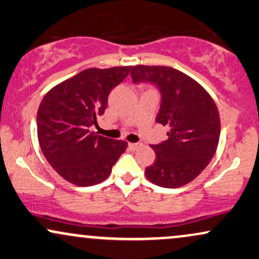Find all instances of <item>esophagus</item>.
Segmentation results:
<instances>
[{
    "label": "esophagus",
    "instance_id": "1",
    "mask_svg": "<svg viewBox=\"0 0 259 259\" xmlns=\"http://www.w3.org/2000/svg\"><path fill=\"white\" fill-rule=\"evenodd\" d=\"M142 143H129V148L132 149V151H138L139 148H141Z\"/></svg>",
    "mask_w": 259,
    "mask_h": 259
}]
</instances>
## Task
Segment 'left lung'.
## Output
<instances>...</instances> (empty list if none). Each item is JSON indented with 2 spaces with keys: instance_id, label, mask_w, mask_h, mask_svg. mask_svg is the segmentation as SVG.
Returning a JSON list of instances; mask_svg holds the SVG:
<instances>
[{
  "instance_id": "obj_1",
  "label": "left lung",
  "mask_w": 259,
  "mask_h": 259,
  "mask_svg": "<svg viewBox=\"0 0 259 259\" xmlns=\"http://www.w3.org/2000/svg\"><path fill=\"white\" fill-rule=\"evenodd\" d=\"M132 78L159 88L161 104L155 121L169 127L166 141L152 145L155 160L146 167V177L164 188L192 182L219 146L221 119L213 99L197 80L170 66L136 65Z\"/></svg>"
}]
</instances>
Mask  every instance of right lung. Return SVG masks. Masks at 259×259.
<instances>
[{
  "label": "right lung",
  "mask_w": 259,
  "mask_h": 259,
  "mask_svg": "<svg viewBox=\"0 0 259 259\" xmlns=\"http://www.w3.org/2000/svg\"><path fill=\"white\" fill-rule=\"evenodd\" d=\"M133 66L87 68L45 95L37 111V136L46 159L68 182L94 186L110 176L127 142L90 130L102 116L111 90Z\"/></svg>",
  "instance_id": "obj_1"
}]
</instances>
